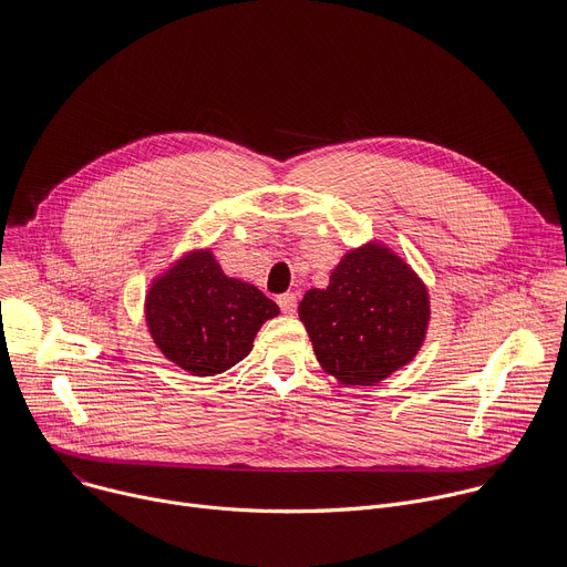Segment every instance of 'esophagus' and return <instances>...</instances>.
<instances>
[{
	"instance_id": "esophagus-1",
	"label": "esophagus",
	"mask_w": 567,
	"mask_h": 567,
	"mask_svg": "<svg viewBox=\"0 0 567 567\" xmlns=\"http://www.w3.org/2000/svg\"><path fill=\"white\" fill-rule=\"evenodd\" d=\"M278 305L282 307L285 315H293L296 312V293H282L278 298Z\"/></svg>"
}]
</instances>
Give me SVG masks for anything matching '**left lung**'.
<instances>
[{"instance_id": "obj_1", "label": "left lung", "mask_w": 567, "mask_h": 567, "mask_svg": "<svg viewBox=\"0 0 567 567\" xmlns=\"http://www.w3.org/2000/svg\"><path fill=\"white\" fill-rule=\"evenodd\" d=\"M298 317L321 369L339 384L371 386L419 354L430 289L400 252L371 239L341 255L326 289H307Z\"/></svg>"}]
</instances>
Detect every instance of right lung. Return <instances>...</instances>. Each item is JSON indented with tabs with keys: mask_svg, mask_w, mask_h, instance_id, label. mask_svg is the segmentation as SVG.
Segmentation results:
<instances>
[{
	"mask_svg": "<svg viewBox=\"0 0 567 567\" xmlns=\"http://www.w3.org/2000/svg\"><path fill=\"white\" fill-rule=\"evenodd\" d=\"M280 307L255 285L226 276L210 246L189 248L151 280L144 321L156 348L196 378L219 375L252 350Z\"/></svg>",
	"mask_w": 567,
	"mask_h": 567,
	"instance_id": "obj_1",
	"label": "right lung"
}]
</instances>
